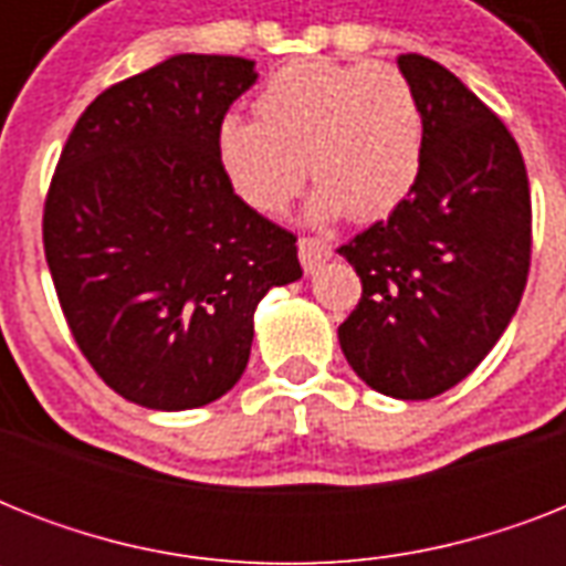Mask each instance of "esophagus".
Here are the masks:
<instances>
[{
    "instance_id": "esophagus-1",
    "label": "esophagus",
    "mask_w": 566,
    "mask_h": 566,
    "mask_svg": "<svg viewBox=\"0 0 566 566\" xmlns=\"http://www.w3.org/2000/svg\"><path fill=\"white\" fill-rule=\"evenodd\" d=\"M328 258H332V247H328L326 240L319 238H300V261L305 266V273H314L319 266L326 264Z\"/></svg>"
}]
</instances>
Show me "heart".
Listing matches in <instances>:
<instances>
[{
	"label": "heart",
	"mask_w": 566,
	"mask_h": 566,
	"mask_svg": "<svg viewBox=\"0 0 566 566\" xmlns=\"http://www.w3.org/2000/svg\"><path fill=\"white\" fill-rule=\"evenodd\" d=\"M255 118L229 114L217 126L222 176L252 211L282 213L305 185V164L319 188L317 220H378L417 185L426 119L399 66L291 61L258 91Z\"/></svg>",
	"instance_id": "1"
}]
</instances>
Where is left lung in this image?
Returning <instances> with one entry per match:
<instances>
[{
    "label": "left lung",
    "mask_w": 566,
    "mask_h": 566,
    "mask_svg": "<svg viewBox=\"0 0 566 566\" xmlns=\"http://www.w3.org/2000/svg\"><path fill=\"white\" fill-rule=\"evenodd\" d=\"M426 119L417 185L337 249L361 279L340 323L346 361L378 394L431 399L482 364L514 317L532 261V196L517 140L426 55H399Z\"/></svg>",
    "instance_id": "obj_1"
}]
</instances>
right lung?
<instances>
[{"mask_svg":"<svg viewBox=\"0 0 566 566\" xmlns=\"http://www.w3.org/2000/svg\"><path fill=\"white\" fill-rule=\"evenodd\" d=\"M252 61L176 55L111 84L66 137L43 249L66 326L128 402L185 411L238 385L252 314L302 275L296 234L222 176L217 126Z\"/></svg>","mask_w":566,"mask_h":566,"instance_id":"1","label":"right lung"}]
</instances>
